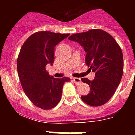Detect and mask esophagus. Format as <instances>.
I'll use <instances>...</instances> for the list:
<instances>
[{
	"instance_id": "esophagus-1",
	"label": "esophagus",
	"mask_w": 135,
	"mask_h": 135,
	"mask_svg": "<svg viewBox=\"0 0 135 135\" xmlns=\"http://www.w3.org/2000/svg\"><path fill=\"white\" fill-rule=\"evenodd\" d=\"M72 79H73L74 82L75 83L76 85H80V84H81V83H82V81H81V79H80V78H73Z\"/></svg>"
}]
</instances>
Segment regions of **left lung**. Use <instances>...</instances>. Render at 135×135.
<instances>
[{
	"label": "left lung",
	"mask_w": 135,
	"mask_h": 135,
	"mask_svg": "<svg viewBox=\"0 0 135 135\" xmlns=\"http://www.w3.org/2000/svg\"><path fill=\"white\" fill-rule=\"evenodd\" d=\"M71 41L79 43L85 52V64L95 73L94 80L81 78L89 85L90 92L81 96L87 104L99 107L113 97L123 73V56L121 48L109 33L102 29L72 34Z\"/></svg>",
	"instance_id": "left-lung-1"
}]
</instances>
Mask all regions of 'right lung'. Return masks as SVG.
<instances>
[{"instance_id":"1","label":"right lung","mask_w":135,"mask_h":135,"mask_svg":"<svg viewBox=\"0 0 135 135\" xmlns=\"http://www.w3.org/2000/svg\"><path fill=\"white\" fill-rule=\"evenodd\" d=\"M69 34L38 31L28 37L21 47L17 61L18 76L24 93L31 102L44 110L60 102L62 88L70 78H55L45 69L55 61V47Z\"/></svg>"}]
</instances>
